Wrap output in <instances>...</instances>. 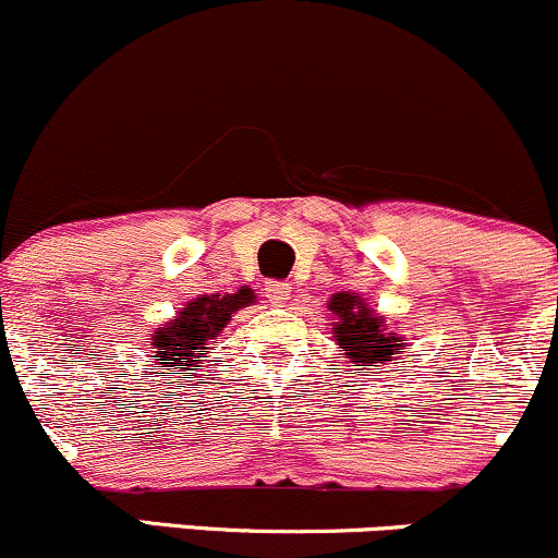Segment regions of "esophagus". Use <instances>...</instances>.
<instances>
[{
    "label": "esophagus",
    "mask_w": 558,
    "mask_h": 558,
    "mask_svg": "<svg viewBox=\"0 0 558 558\" xmlns=\"http://www.w3.org/2000/svg\"><path fill=\"white\" fill-rule=\"evenodd\" d=\"M265 293H267V302H269V304H275V307H280V304L289 302L291 286L286 283V280H267V283H265Z\"/></svg>",
    "instance_id": "esophagus-1"
}]
</instances>
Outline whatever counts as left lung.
I'll return each instance as SVG.
<instances>
[{
  "label": "left lung",
  "mask_w": 558,
  "mask_h": 558,
  "mask_svg": "<svg viewBox=\"0 0 558 558\" xmlns=\"http://www.w3.org/2000/svg\"><path fill=\"white\" fill-rule=\"evenodd\" d=\"M328 310L336 315V341L344 349V354L357 365H376L387 363L391 354H400L395 333H389L384 326V317H376L368 310V304L357 293H336L330 299ZM371 371V368H357Z\"/></svg>",
  "instance_id": "left-lung-1"
}]
</instances>
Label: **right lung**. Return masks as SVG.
<instances>
[{
	"instance_id": "add662e5",
	"label": "right lung",
	"mask_w": 558,
	"mask_h": 558,
	"mask_svg": "<svg viewBox=\"0 0 558 558\" xmlns=\"http://www.w3.org/2000/svg\"><path fill=\"white\" fill-rule=\"evenodd\" d=\"M254 302V293L248 289H241L238 293H228V296H201L190 302L185 310L180 312L174 323L167 328H158L153 333V349H158V360H163L161 368H177V365H193L198 368V354L206 352L209 339L219 333L230 323V317L238 310L246 307Z\"/></svg>"
}]
</instances>
